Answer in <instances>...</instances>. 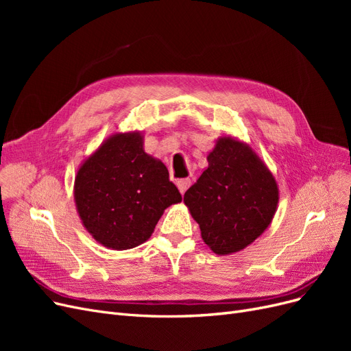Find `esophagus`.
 I'll return each instance as SVG.
<instances>
[{
    "instance_id": "obj_1",
    "label": "esophagus",
    "mask_w": 351,
    "mask_h": 351,
    "mask_svg": "<svg viewBox=\"0 0 351 351\" xmlns=\"http://www.w3.org/2000/svg\"><path fill=\"white\" fill-rule=\"evenodd\" d=\"M190 183H192V182H190V178H182V180H178V182H177V187H178V190H180V193L184 195V192L189 189Z\"/></svg>"
}]
</instances>
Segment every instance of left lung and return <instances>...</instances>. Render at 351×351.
<instances>
[{
	"label": "left lung",
	"instance_id": "left-lung-1",
	"mask_svg": "<svg viewBox=\"0 0 351 351\" xmlns=\"http://www.w3.org/2000/svg\"><path fill=\"white\" fill-rule=\"evenodd\" d=\"M208 168L184 193L202 240L219 256L246 249L269 227L277 212V180L250 145L219 136Z\"/></svg>",
	"mask_w": 351,
	"mask_h": 351
}]
</instances>
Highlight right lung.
Returning <instances> with one entry per match:
<instances>
[{
    "label": "right lung",
    "mask_w": 351,
    "mask_h": 351,
    "mask_svg": "<svg viewBox=\"0 0 351 351\" xmlns=\"http://www.w3.org/2000/svg\"><path fill=\"white\" fill-rule=\"evenodd\" d=\"M74 202L102 246L133 249L152 236L164 210L182 202L162 161L145 152L143 133H114L77 168Z\"/></svg>",
    "instance_id": "obj_1"
}]
</instances>
